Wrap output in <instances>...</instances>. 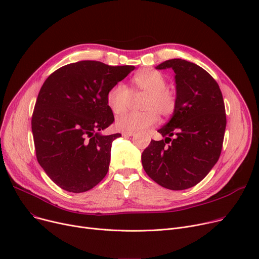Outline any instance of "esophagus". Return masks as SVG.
I'll use <instances>...</instances> for the list:
<instances>
[{
  "label": "esophagus",
  "mask_w": 259,
  "mask_h": 259,
  "mask_svg": "<svg viewBox=\"0 0 259 259\" xmlns=\"http://www.w3.org/2000/svg\"><path fill=\"white\" fill-rule=\"evenodd\" d=\"M122 135L123 136H126V137H130V136L135 135V133H134V132H123Z\"/></svg>",
  "instance_id": "34e87169"
}]
</instances>
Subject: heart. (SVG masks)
Returning a JSON list of instances; mask_svg holds the SVG:
<instances>
[{"label": "heart", "instance_id": "obj_1", "mask_svg": "<svg viewBox=\"0 0 259 259\" xmlns=\"http://www.w3.org/2000/svg\"><path fill=\"white\" fill-rule=\"evenodd\" d=\"M165 77L156 70H141L131 80V89L121 82L111 86L106 95V103L109 109L119 115L126 110L131 94L143 92L142 111L124 113L116 121V126L122 132H139L153 126L158 121V113L169 117L177 107V96L174 91L165 87Z\"/></svg>", "mask_w": 259, "mask_h": 259}]
</instances>
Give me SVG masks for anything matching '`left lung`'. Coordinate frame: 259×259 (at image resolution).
I'll list each match as a JSON object with an SVG mask.
<instances>
[{"label": "left lung", "instance_id": "8db88e82", "mask_svg": "<svg viewBox=\"0 0 259 259\" xmlns=\"http://www.w3.org/2000/svg\"><path fill=\"white\" fill-rule=\"evenodd\" d=\"M168 68L175 73L177 107L170 121L158 130L165 139L151 140L141 161L154 182L170 190H184L200 183L220 157L225 106L218 82L207 71L180 58L156 67Z\"/></svg>", "mask_w": 259, "mask_h": 259}]
</instances>
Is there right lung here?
<instances>
[{"instance_id":"right-lung-1","label":"right lung","mask_w":259,"mask_h":259,"mask_svg":"<svg viewBox=\"0 0 259 259\" xmlns=\"http://www.w3.org/2000/svg\"><path fill=\"white\" fill-rule=\"evenodd\" d=\"M134 69L82 60L57 69L44 82L32 117L36 157L61 189L85 192L105 178L111 143L121 136L100 133L115 121L106 95Z\"/></svg>"}]
</instances>
